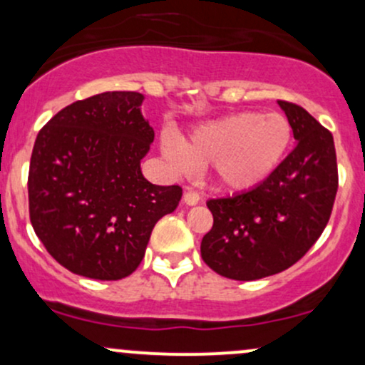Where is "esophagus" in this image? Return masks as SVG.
Listing matches in <instances>:
<instances>
[{
    "label": "esophagus",
    "mask_w": 365,
    "mask_h": 365,
    "mask_svg": "<svg viewBox=\"0 0 365 365\" xmlns=\"http://www.w3.org/2000/svg\"><path fill=\"white\" fill-rule=\"evenodd\" d=\"M200 200L202 198H200V195L193 190V187H187V190L184 191L182 202L186 203V205H197V203H200Z\"/></svg>",
    "instance_id": "esophagus-1"
}]
</instances>
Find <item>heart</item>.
Here are the masks:
<instances>
[{"label": "heart", "mask_w": 365, "mask_h": 365, "mask_svg": "<svg viewBox=\"0 0 365 365\" xmlns=\"http://www.w3.org/2000/svg\"><path fill=\"white\" fill-rule=\"evenodd\" d=\"M291 123L278 113L242 111L202 125L184 144L163 135L162 153L168 167L186 174L191 167L214 163L217 182L228 190H250L280 165L289 144Z\"/></svg>", "instance_id": "1"}]
</instances>
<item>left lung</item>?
<instances>
[{
  "label": "left lung",
  "instance_id": "1",
  "mask_svg": "<svg viewBox=\"0 0 365 365\" xmlns=\"http://www.w3.org/2000/svg\"><path fill=\"white\" fill-rule=\"evenodd\" d=\"M294 150L252 190L212 198L214 225L200 252L209 268L233 280H257L291 268L319 240L338 191L332 134L301 106L278 101Z\"/></svg>",
  "mask_w": 365,
  "mask_h": 365
}]
</instances>
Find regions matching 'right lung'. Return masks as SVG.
I'll return each mask as SVG.
<instances>
[{
	"mask_svg": "<svg viewBox=\"0 0 365 365\" xmlns=\"http://www.w3.org/2000/svg\"><path fill=\"white\" fill-rule=\"evenodd\" d=\"M139 92H104L58 111L31 155L29 217L58 264L96 280H120L143 261L158 219L182 187L144 179L155 130Z\"/></svg>",
	"mask_w": 365,
	"mask_h": 365,
	"instance_id": "right-lung-1",
	"label": "right lung"
}]
</instances>
